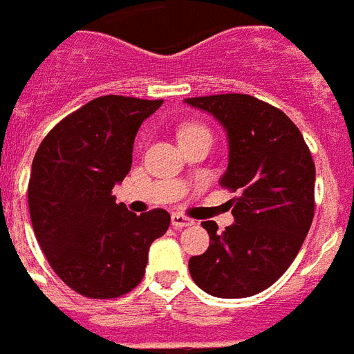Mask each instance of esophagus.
<instances>
[{
  "label": "esophagus",
  "mask_w": 354,
  "mask_h": 354,
  "mask_svg": "<svg viewBox=\"0 0 354 354\" xmlns=\"http://www.w3.org/2000/svg\"><path fill=\"white\" fill-rule=\"evenodd\" d=\"M170 223H172L174 229H184V227H191L195 221L189 219V217L182 216V214H172V217H170Z\"/></svg>",
  "instance_id": "esophagus-1"
}]
</instances>
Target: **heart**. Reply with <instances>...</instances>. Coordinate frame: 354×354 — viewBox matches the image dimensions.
I'll list each match as a JSON object with an SVG mask.
<instances>
[{
	"instance_id": "heart-1",
	"label": "heart",
	"mask_w": 354,
	"mask_h": 354,
	"mask_svg": "<svg viewBox=\"0 0 354 354\" xmlns=\"http://www.w3.org/2000/svg\"><path fill=\"white\" fill-rule=\"evenodd\" d=\"M198 129H203V127H198V125H185V127H182V131H180V135H187V133H193V131Z\"/></svg>"
}]
</instances>
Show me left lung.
Instances as JSON below:
<instances>
[{"label":"left lung","instance_id":"1","mask_svg":"<svg viewBox=\"0 0 354 354\" xmlns=\"http://www.w3.org/2000/svg\"><path fill=\"white\" fill-rule=\"evenodd\" d=\"M185 103L216 118L227 133L229 165L219 180L240 191L234 223L217 232L204 221L210 245L189 259L193 281L217 298H245L281 277L313 221L315 165L287 114L243 93L191 97Z\"/></svg>","mask_w":354,"mask_h":354}]
</instances>
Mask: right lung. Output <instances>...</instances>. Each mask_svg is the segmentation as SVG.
Listing matches in <instances>:
<instances>
[{"label":"right lung","mask_w":354,"mask_h":354,"mask_svg":"<svg viewBox=\"0 0 354 354\" xmlns=\"http://www.w3.org/2000/svg\"><path fill=\"white\" fill-rule=\"evenodd\" d=\"M163 99L97 97L44 137L31 165L28 203L41 250L59 279L88 298H116L144 277L169 212L140 216L116 204L138 127Z\"/></svg>","instance_id":"right-lung-1"}]
</instances>
